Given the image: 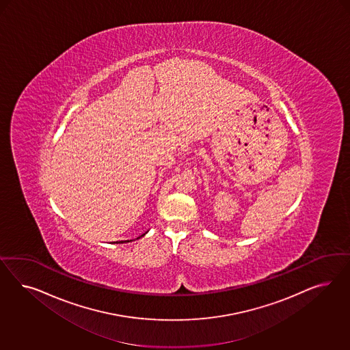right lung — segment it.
I'll return each mask as SVG.
<instances>
[{
    "mask_svg": "<svg viewBox=\"0 0 350 350\" xmlns=\"http://www.w3.org/2000/svg\"><path fill=\"white\" fill-rule=\"evenodd\" d=\"M144 234H145V233H144ZM144 234H142V236H144ZM137 239H139V237H137ZM122 243H129V241H122Z\"/></svg>",
    "mask_w": 350,
    "mask_h": 350,
    "instance_id": "add662e5",
    "label": "right lung"
}]
</instances>
